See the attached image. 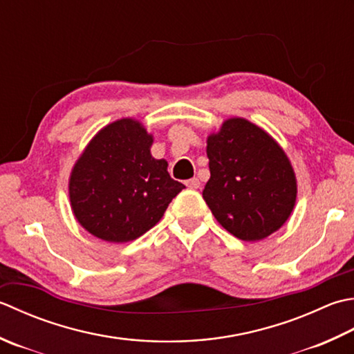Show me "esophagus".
Segmentation results:
<instances>
[{
    "mask_svg": "<svg viewBox=\"0 0 354 354\" xmlns=\"http://www.w3.org/2000/svg\"><path fill=\"white\" fill-rule=\"evenodd\" d=\"M185 185L189 187V189L196 190V189H199V187H201V183H199L198 178H192V179H189V181L185 183Z\"/></svg>",
    "mask_w": 354,
    "mask_h": 354,
    "instance_id": "1",
    "label": "esophagus"
}]
</instances>
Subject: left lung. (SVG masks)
<instances>
[{"label": "left lung", "instance_id": "left-lung-1", "mask_svg": "<svg viewBox=\"0 0 354 354\" xmlns=\"http://www.w3.org/2000/svg\"><path fill=\"white\" fill-rule=\"evenodd\" d=\"M210 179L203 198L218 223L242 241H259L288 219L296 178L272 136L241 118L207 141Z\"/></svg>", "mask_w": 354, "mask_h": 354}]
</instances>
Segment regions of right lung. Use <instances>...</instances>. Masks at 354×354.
<instances>
[{
    "instance_id": "1",
    "label": "right lung",
    "mask_w": 354,
    "mask_h": 354,
    "mask_svg": "<svg viewBox=\"0 0 354 354\" xmlns=\"http://www.w3.org/2000/svg\"><path fill=\"white\" fill-rule=\"evenodd\" d=\"M151 136L133 120L110 124L75 164L68 192L76 219L93 236L127 242L150 230L185 185L164 159L150 155Z\"/></svg>"
}]
</instances>
